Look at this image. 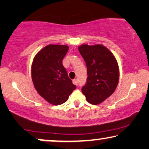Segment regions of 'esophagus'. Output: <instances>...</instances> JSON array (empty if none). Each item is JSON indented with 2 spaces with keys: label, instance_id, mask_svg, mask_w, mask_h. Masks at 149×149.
Listing matches in <instances>:
<instances>
[{
  "label": "esophagus",
  "instance_id": "1",
  "mask_svg": "<svg viewBox=\"0 0 149 149\" xmlns=\"http://www.w3.org/2000/svg\"><path fill=\"white\" fill-rule=\"evenodd\" d=\"M72 83H73V84L75 85H77L79 83L78 80H77V79H74V80H72Z\"/></svg>",
  "mask_w": 149,
  "mask_h": 149
}]
</instances>
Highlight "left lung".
Listing matches in <instances>:
<instances>
[{"label": "left lung", "instance_id": "8db88e82", "mask_svg": "<svg viewBox=\"0 0 149 149\" xmlns=\"http://www.w3.org/2000/svg\"><path fill=\"white\" fill-rule=\"evenodd\" d=\"M79 51L87 66L88 77L82 92L89 103L96 105L113 94L119 82V70L113 54L102 45H82Z\"/></svg>", "mask_w": 149, "mask_h": 149}]
</instances>
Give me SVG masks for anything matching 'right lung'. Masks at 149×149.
Here are the masks:
<instances>
[{"label":"right lung","instance_id":"right-lung-1","mask_svg":"<svg viewBox=\"0 0 149 149\" xmlns=\"http://www.w3.org/2000/svg\"><path fill=\"white\" fill-rule=\"evenodd\" d=\"M68 48L67 45H49L37 53L32 62L34 86L40 96L54 105L66 102L76 89L62 64Z\"/></svg>","mask_w":149,"mask_h":149}]
</instances>
